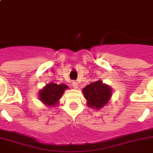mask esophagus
<instances>
[{
  "instance_id": "esophagus-1",
  "label": "esophagus",
  "mask_w": 153,
  "mask_h": 153,
  "mask_svg": "<svg viewBox=\"0 0 153 153\" xmlns=\"http://www.w3.org/2000/svg\"><path fill=\"white\" fill-rule=\"evenodd\" d=\"M71 85H72V86H73V87H74V88H75V89L78 88V84H77L76 82H74V81L72 82Z\"/></svg>"
}]
</instances>
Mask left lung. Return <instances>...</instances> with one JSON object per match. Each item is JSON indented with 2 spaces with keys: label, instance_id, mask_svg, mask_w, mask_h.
Instances as JSON below:
<instances>
[{
  "label": "left lung",
  "instance_id": "obj_1",
  "mask_svg": "<svg viewBox=\"0 0 153 153\" xmlns=\"http://www.w3.org/2000/svg\"><path fill=\"white\" fill-rule=\"evenodd\" d=\"M86 105L90 108L100 109L110 100L112 96V88L109 85L103 83L101 80L91 82L82 89Z\"/></svg>",
  "mask_w": 153,
  "mask_h": 153
}]
</instances>
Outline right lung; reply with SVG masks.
Segmentation results:
<instances>
[{"instance_id": "1", "label": "right lung", "mask_w": 153, "mask_h": 153, "mask_svg": "<svg viewBox=\"0 0 153 153\" xmlns=\"http://www.w3.org/2000/svg\"><path fill=\"white\" fill-rule=\"evenodd\" d=\"M67 89L68 86L65 84L48 83L39 91V99L46 106L54 107L58 105L59 101Z\"/></svg>"}]
</instances>
